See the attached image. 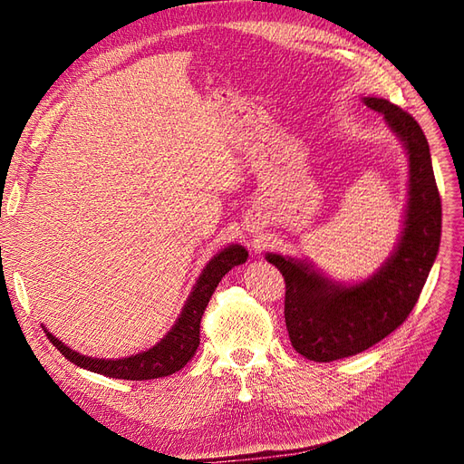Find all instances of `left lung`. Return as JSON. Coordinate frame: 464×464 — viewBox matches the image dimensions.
Instances as JSON below:
<instances>
[{"mask_svg":"<svg viewBox=\"0 0 464 464\" xmlns=\"http://www.w3.org/2000/svg\"><path fill=\"white\" fill-rule=\"evenodd\" d=\"M362 101L383 116L409 157V199L392 254L372 276L354 285L333 280L305 259L265 254L285 276L290 343L314 362L363 353L402 325L426 285L441 240V199L422 128L385 98Z\"/></svg>","mask_w":464,"mask_h":464,"instance_id":"1","label":"left lung"}]
</instances>
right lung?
I'll return each instance as SVG.
<instances>
[{"mask_svg": "<svg viewBox=\"0 0 464 464\" xmlns=\"http://www.w3.org/2000/svg\"><path fill=\"white\" fill-rule=\"evenodd\" d=\"M247 261V251L240 244H230L210 259L201 271L198 283H195L186 305L181 307V314L176 319L172 329L162 339L143 353L106 360V358H91L79 354L77 350L65 346L60 339L44 327L50 343L75 366L116 379H131V382H145V379L166 377L179 372L193 358L195 350L199 346V325L205 314V307L218 286L220 278L227 275L232 266Z\"/></svg>", "mask_w": 464, "mask_h": 464, "instance_id": "right-lung-1", "label": "right lung"}]
</instances>
